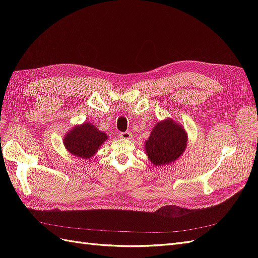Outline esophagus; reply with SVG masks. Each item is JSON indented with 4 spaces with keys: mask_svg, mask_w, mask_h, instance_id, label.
I'll return each instance as SVG.
<instances>
[{
    "mask_svg": "<svg viewBox=\"0 0 258 258\" xmlns=\"http://www.w3.org/2000/svg\"><path fill=\"white\" fill-rule=\"evenodd\" d=\"M119 137H120L121 139H126V140H129V139H131L132 135H131V132H129V131H126V132H120V134H119Z\"/></svg>",
    "mask_w": 258,
    "mask_h": 258,
    "instance_id": "1",
    "label": "esophagus"
}]
</instances>
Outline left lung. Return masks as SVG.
Here are the masks:
<instances>
[{"label":"left lung","mask_w":258,"mask_h":258,"mask_svg":"<svg viewBox=\"0 0 258 258\" xmlns=\"http://www.w3.org/2000/svg\"><path fill=\"white\" fill-rule=\"evenodd\" d=\"M187 132L172 118L158 121L145 141V153L154 166H168L175 162L187 147Z\"/></svg>","instance_id":"8db88e82"}]
</instances>
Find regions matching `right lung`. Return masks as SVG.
Returning a JSON list of instances; mask_svg holds the SVG:
<instances>
[{
	"instance_id": "obj_1",
	"label": "right lung",
	"mask_w": 258,
	"mask_h": 258,
	"mask_svg": "<svg viewBox=\"0 0 258 258\" xmlns=\"http://www.w3.org/2000/svg\"><path fill=\"white\" fill-rule=\"evenodd\" d=\"M108 137L100 131L95 124L88 121L76 124L63 137V145L67 151L75 157L89 159L99 151Z\"/></svg>"
}]
</instances>
